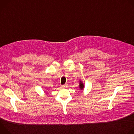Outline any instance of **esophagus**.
Wrapping results in <instances>:
<instances>
[{"mask_svg": "<svg viewBox=\"0 0 134 134\" xmlns=\"http://www.w3.org/2000/svg\"><path fill=\"white\" fill-rule=\"evenodd\" d=\"M67 87V85H66V84L62 86V88H66Z\"/></svg>", "mask_w": 134, "mask_h": 134, "instance_id": "1", "label": "esophagus"}]
</instances>
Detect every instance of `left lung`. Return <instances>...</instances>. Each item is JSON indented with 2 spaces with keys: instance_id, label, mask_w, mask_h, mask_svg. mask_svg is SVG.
<instances>
[{
  "instance_id": "left-lung-1",
  "label": "left lung",
  "mask_w": 134,
  "mask_h": 134,
  "mask_svg": "<svg viewBox=\"0 0 134 134\" xmlns=\"http://www.w3.org/2000/svg\"><path fill=\"white\" fill-rule=\"evenodd\" d=\"M79 88L80 90H83L84 88V84L81 80H79Z\"/></svg>"
}]
</instances>
